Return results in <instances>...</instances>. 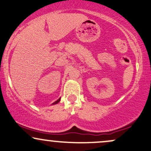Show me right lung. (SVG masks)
<instances>
[{
    "mask_svg": "<svg viewBox=\"0 0 151 151\" xmlns=\"http://www.w3.org/2000/svg\"><path fill=\"white\" fill-rule=\"evenodd\" d=\"M60 100H61V98H59V99H58V100L56 101V102H54V103H52V105H56V104H57V103H59V101H60Z\"/></svg>",
    "mask_w": 151,
    "mask_h": 151,
    "instance_id": "obj_1",
    "label": "right lung"
}]
</instances>
